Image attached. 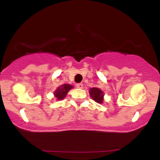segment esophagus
Masks as SVG:
<instances>
[{
  "instance_id": "esophagus-1",
  "label": "esophagus",
  "mask_w": 160,
  "mask_h": 160,
  "mask_svg": "<svg viewBox=\"0 0 160 160\" xmlns=\"http://www.w3.org/2000/svg\"><path fill=\"white\" fill-rule=\"evenodd\" d=\"M76 87L78 88V89H82L83 88V85H82V83H78L76 84Z\"/></svg>"
}]
</instances>
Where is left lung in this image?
Masks as SVG:
<instances>
[{
  "mask_svg": "<svg viewBox=\"0 0 160 160\" xmlns=\"http://www.w3.org/2000/svg\"><path fill=\"white\" fill-rule=\"evenodd\" d=\"M89 94H90L92 98L95 101V102H98V103H102L103 102V92L98 89V88H92L89 89Z\"/></svg>",
  "mask_w": 160,
  "mask_h": 160,
  "instance_id": "1",
  "label": "left lung"
}]
</instances>
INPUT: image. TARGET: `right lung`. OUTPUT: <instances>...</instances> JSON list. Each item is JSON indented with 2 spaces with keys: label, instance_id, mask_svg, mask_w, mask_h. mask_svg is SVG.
I'll list each match as a JSON object with an SVG mask.
<instances>
[{
  "label": "right lung",
  "instance_id": "obj_1",
  "mask_svg": "<svg viewBox=\"0 0 160 160\" xmlns=\"http://www.w3.org/2000/svg\"><path fill=\"white\" fill-rule=\"evenodd\" d=\"M71 88H73V86L69 85V84H64V85L59 86L54 92L55 96H56V98L58 100H61V99L65 98L67 93L68 92V91Z\"/></svg>",
  "mask_w": 160,
  "mask_h": 160
}]
</instances>
